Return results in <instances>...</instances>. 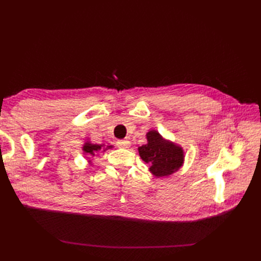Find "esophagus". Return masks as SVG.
Instances as JSON below:
<instances>
[{
    "label": "esophagus",
    "instance_id": "esophagus-1",
    "mask_svg": "<svg viewBox=\"0 0 261 261\" xmlns=\"http://www.w3.org/2000/svg\"><path fill=\"white\" fill-rule=\"evenodd\" d=\"M116 146L121 147V148H128L130 146V143L128 140H117Z\"/></svg>",
    "mask_w": 261,
    "mask_h": 261
}]
</instances>
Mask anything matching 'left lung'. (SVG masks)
<instances>
[{"label": "left lung", "mask_w": 261, "mask_h": 261, "mask_svg": "<svg viewBox=\"0 0 261 261\" xmlns=\"http://www.w3.org/2000/svg\"><path fill=\"white\" fill-rule=\"evenodd\" d=\"M148 144L138 148L139 155L150 165L153 175L167 176L177 171L184 160L180 147L165 141L159 133L154 130L147 134Z\"/></svg>", "instance_id": "left-lung-1"}]
</instances>
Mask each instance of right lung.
<instances>
[{
	"label": "right lung",
	"mask_w": 261,
	"mask_h": 261,
	"mask_svg": "<svg viewBox=\"0 0 261 261\" xmlns=\"http://www.w3.org/2000/svg\"><path fill=\"white\" fill-rule=\"evenodd\" d=\"M108 148H112V146H108ZM102 149L101 145H94V144H90V143H87L85 144L83 150L85 151V153H88L91 155H94L98 151Z\"/></svg>",
	"instance_id": "right-lung-1"
}]
</instances>
